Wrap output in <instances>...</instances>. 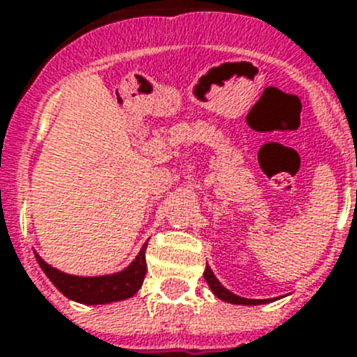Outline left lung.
Here are the masks:
<instances>
[{"label": "left lung", "instance_id": "left-lung-1", "mask_svg": "<svg viewBox=\"0 0 357 357\" xmlns=\"http://www.w3.org/2000/svg\"><path fill=\"white\" fill-rule=\"evenodd\" d=\"M204 279H206V283L212 289V292L216 294L218 298L224 300V302H229V304H243V306H256V304H264V302H268V300H250V298H243V296H237V294H233L231 291H227L224 284L220 283L216 279V275L212 273V269L206 266L204 269Z\"/></svg>", "mask_w": 357, "mask_h": 357}]
</instances>
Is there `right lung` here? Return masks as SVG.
Returning <instances> with one entry per match:
<instances>
[{"label":"right lung","instance_id":"1","mask_svg":"<svg viewBox=\"0 0 357 357\" xmlns=\"http://www.w3.org/2000/svg\"><path fill=\"white\" fill-rule=\"evenodd\" d=\"M145 248L139 250L130 266L112 275L99 277H78L63 273L59 269L51 268L36 255V260L43 269V273L50 277V281L59 291L65 294L66 298L76 300L80 304H109V302H118V300L132 298L135 292L139 291L145 271H147V262H145Z\"/></svg>","mask_w":357,"mask_h":357}]
</instances>
